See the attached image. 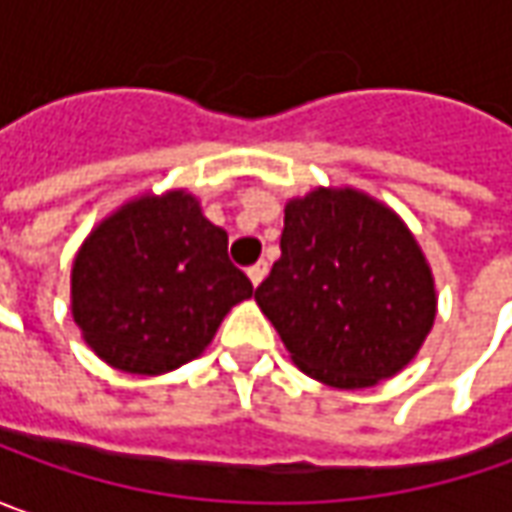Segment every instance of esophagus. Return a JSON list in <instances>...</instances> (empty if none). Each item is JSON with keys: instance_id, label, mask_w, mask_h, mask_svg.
Returning a JSON list of instances; mask_svg holds the SVG:
<instances>
[{"instance_id": "1", "label": "esophagus", "mask_w": 512, "mask_h": 512, "mask_svg": "<svg viewBox=\"0 0 512 512\" xmlns=\"http://www.w3.org/2000/svg\"><path fill=\"white\" fill-rule=\"evenodd\" d=\"M267 276V262H256V265L247 267V279L253 282V287L262 285V279Z\"/></svg>"}]
</instances>
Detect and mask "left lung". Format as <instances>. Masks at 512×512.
<instances>
[{"instance_id":"obj_1","label":"left lung","mask_w":512,"mask_h":512,"mask_svg":"<svg viewBox=\"0 0 512 512\" xmlns=\"http://www.w3.org/2000/svg\"><path fill=\"white\" fill-rule=\"evenodd\" d=\"M279 245L256 305L299 370L359 390L413 362L436 319V285L390 207L353 187H316L285 205Z\"/></svg>"}]
</instances>
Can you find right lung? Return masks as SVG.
<instances>
[{
	"mask_svg": "<svg viewBox=\"0 0 512 512\" xmlns=\"http://www.w3.org/2000/svg\"><path fill=\"white\" fill-rule=\"evenodd\" d=\"M253 285L227 233L185 190L139 196L93 227L70 270V310L110 367L159 376L196 359Z\"/></svg>",
	"mask_w": 512,
	"mask_h": 512,
	"instance_id": "obj_1",
	"label": "right lung"
}]
</instances>
